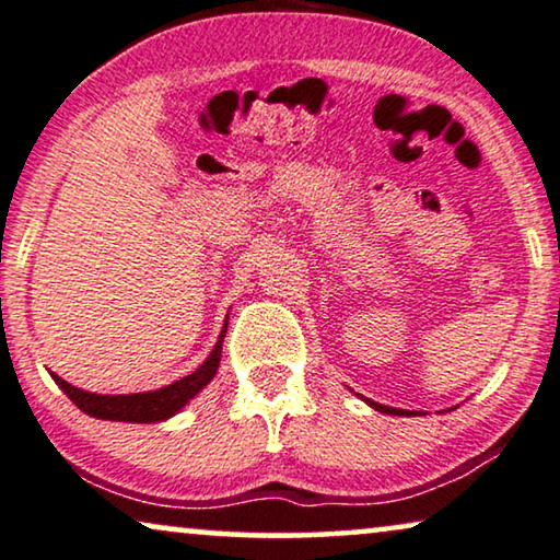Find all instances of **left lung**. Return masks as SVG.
Masks as SVG:
<instances>
[{
	"instance_id": "left-lung-1",
	"label": "left lung",
	"mask_w": 560,
	"mask_h": 560,
	"mask_svg": "<svg viewBox=\"0 0 560 560\" xmlns=\"http://www.w3.org/2000/svg\"><path fill=\"white\" fill-rule=\"evenodd\" d=\"M369 404L371 409H376V411H384V415H396V417H409L411 411H404V409H394V407H384V404H376V401H369V399H363Z\"/></svg>"
}]
</instances>
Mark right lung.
<instances>
[{"instance_id":"add662e5","label":"right lung","mask_w":560,"mask_h":560,"mask_svg":"<svg viewBox=\"0 0 560 560\" xmlns=\"http://www.w3.org/2000/svg\"><path fill=\"white\" fill-rule=\"evenodd\" d=\"M226 334V320L222 326V334L217 338L212 353L207 355L205 363L197 371H191L189 376H184L174 384L161 386L156 392H141V394H95L85 392V388H78L68 384V381L60 378L58 374L50 376L55 378L68 399L75 404L80 411H85L88 417L105 419V421H133V424H151V421H164L172 419L174 415L189 404L194 396H197L201 388H205L209 381L214 378L217 369H220L222 361V340Z\"/></svg>"}]
</instances>
